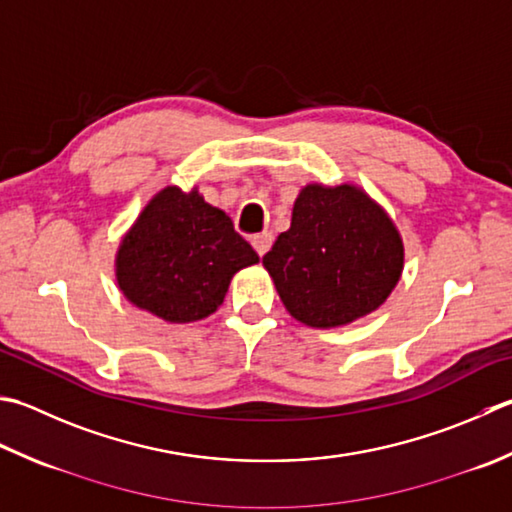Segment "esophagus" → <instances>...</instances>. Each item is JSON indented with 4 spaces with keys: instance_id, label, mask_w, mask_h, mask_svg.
Wrapping results in <instances>:
<instances>
[{
    "instance_id": "34e87169",
    "label": "esophagus",
    "mask_w": 512,
    "mask_h": 512,
    "mask_svg": "<svg viewBox=\"0 0 512 512\" xmlns=\"http://www.w3.org/2000/svg\"><path fill=\"white\" fill-rule=\"evenodd\" d=\"M253 246L257 250V255L264 257L268 250H270V246H273V233H268V230H264V233L255 235L253 237Z\"/></svg>"
}]
</instances>
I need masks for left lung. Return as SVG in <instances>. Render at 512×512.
Segmentation results:
<instances>
[{
    "label": "left lung",
    "mask_w": 512,
    "mask_h": 512,
    "mask_svg": "<svg viewBox=\"0 0 512 512\" xmlns=\"http://www.w3.org/2000/svg\"><path fill=\"white\" fill-rule=\"evenodd\" d=\"M264 268L297 322L337 328L386 302L402 277L404 244L393 219L362 188L308 184Z\"/></svg>",
    "instance_id": "8db88e82"
}]
</instances>
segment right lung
<instances>
[{
    "label": "right lung",
    "instance_id": "1",
    "mask_svg": "<svg viewBox=\"0 0 512 512\" xmlns=\"http://www.w3.org/2000/svg\"><path fill=\"white\" fill-rule=\"evenodd\" d=\"M259 262L230 217L199 190L166 186L122 237L115 275L130 304L170 324H190L222 306L230 279Z\"/></svg>",
    "mask_w": 512,
    "mask_h": 512
}]
</instances>
